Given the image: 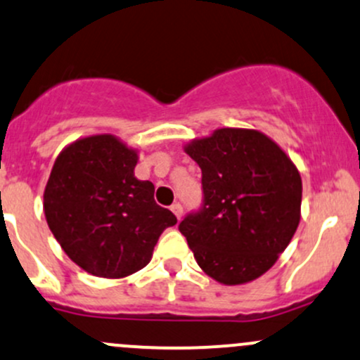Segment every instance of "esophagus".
<instances>
[{"label":"esophagus","instance_id":"34e87169","mask_svg":"<svg viewBox=\"0 0 360 360\" xmlns=\"http://www.w3.org/2000/svg\"><path fill=\"white\" fill-rule=\"evenodd\" d=\"M171 210H172L174 215L177 217V220L183 219V207H181V203H174L171 207Z\"/></svg>","mask_w":360,"mask_h":360}]
</instances>
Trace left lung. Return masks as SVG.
<instances>
[{"instance_id": "1", "label": "left lung", "mask_w": 360, "mask_h": 360, "mask_svg": "<svg viewBox=\"0 0 360 360\" xmlns=\"http://www.w3.org/2000/svg\"><path fill=\"white\" fill-rule=\"evenodd\" d=\"M184 152L200 165L203 184V208L179 224L196 263L224 285L259 278L297 231V167L258 129L219 128Z\"/></svg>"}]
</instances>
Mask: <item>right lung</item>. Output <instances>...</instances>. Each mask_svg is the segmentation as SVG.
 Segmentation results:
<instances>
[{
    "instance_id": "add662e5",
    "label": "right lung",
    "mask_w": 360,
    "mask_h": 360,
    "mask_svg": "<svg viewBox=\"0 0 360 360\" xmlns=\"http://www.w3.org/2000/svg\"><path fill=\"white\" fill-rule=\"evenodd\" d=\"M138 150L102 133L59 152L44 189V215L59 246L86 274L124 278L147 266L177 219L135 177Z\"/></svg>"
}]
</instances>
